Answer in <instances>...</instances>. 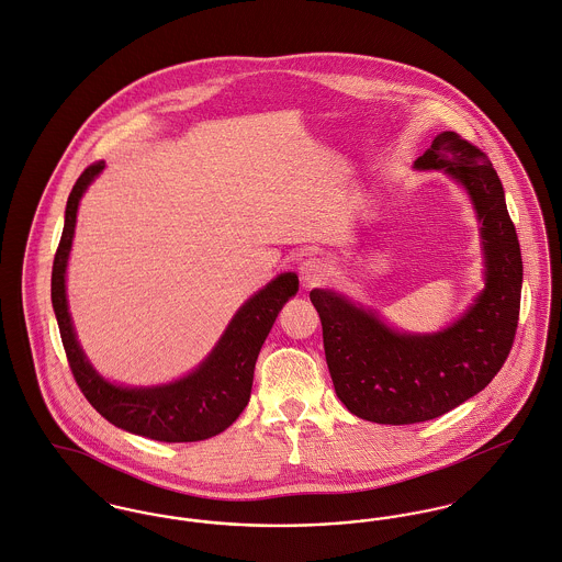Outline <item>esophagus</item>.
<instances>
[{
    "mask_svg": "<svg viewBox=\"0 0 562 562\" xmlns=\"http://www.w3.org/2000/svg\"><path fill=\"white\" fill-rule=\"evenodd\" d=\"M299 272H301L303 285H305V288H313V285L322 283V281L328 277L330 270H328V266H326L322 259L311 257V259H305V261L301 263Z\"/></svg>",
    "mask_w": 562,
    "mask_h": 562,
    "instance_id": "34e87169",
    "label": "esophagus"
}]
</instances>
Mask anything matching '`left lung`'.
Wrapping results in <instances>:
<instances>
[{
    "instance_id": "8db88e82",
    "label": "left lung",
    "mask_w": 562,
    "mask_h": 562,
    "mask_svg": "<svg viewBox=\"0 0 562 562\" xmlns=\"http://www.w3.org/2000/svg\"><path fill=\"white\" fill-rule=\"evenodd\" d=\"M442 169L468 193L479 221L485 288L438 333H402L373 308L333 290H311L337 397L358 418L412 425L481 393L509 357L519 317L521 254L503 182L490 158L458 133L434 137L414 160Z\"/></svg>"
}]
</instances>
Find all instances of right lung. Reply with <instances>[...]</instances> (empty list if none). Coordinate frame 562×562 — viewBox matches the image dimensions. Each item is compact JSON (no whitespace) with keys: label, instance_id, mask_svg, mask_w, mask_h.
I'll list each match as a JSON object with an SVG mask.
<instances>
[{"label":"right lung","instance_id":"1","mask_svg":"<svg viewBox=\"0 0 562 562\" xmlns=\"http://www.w3.org/2000/svg\"><path fill=\"white\" fill-rule=\"evenodd\" d=\"M104 162L90 165L75 182L64 214V232L53 259L52 303L70 371L94 409L111 425L160 442H198L225 431L247 408L256 360L279 311L296 296V272L266 283L236 311L212 352L184 378L158 386L109 382L81 350L66 299V266L72 249L77 210Z\"/></svg>","mask_w":562,"mask_h":562}]
</instances>
